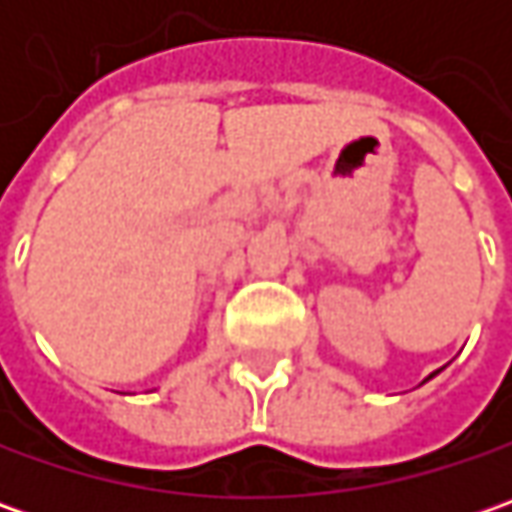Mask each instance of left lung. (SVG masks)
Segmentation results:
<instances>
[{"instance_id": "obj_1", "label": "left lung", "mask_w": 512, "mask_h": 512, "mask_svg": "<svg viewBox=\"0 0 512 512\" xmlns=\"http://www.w3.org/2000/svg\"><path fill=\"white\" fill-rule=\"evenodd\" d=\"M433 376H436V373H433ZM427 379H430V376H427Z\"/></svg>"}]
</instances>
